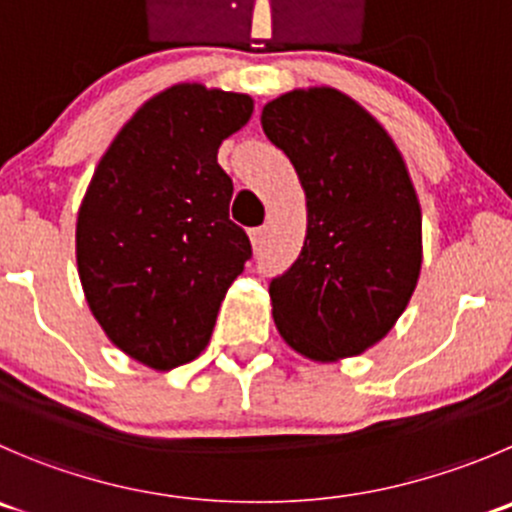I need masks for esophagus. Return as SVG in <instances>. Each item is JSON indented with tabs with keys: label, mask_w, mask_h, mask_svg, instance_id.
Here are the masks:
<instances>
[{
	"label": "esophagus",
	"mask_w": 512,
	"mask_h": 512,
	"mask_svg": "<svg viewBox=\"0 0 512 512\" xmlns=\"http://www.w3.org/2000/svg\"><path fill=\"white\" fill-rule=\"evenodd\" d=\"M265 227H255V230L250 232V240H252V247L255 250H262V245H265Z\"/></svg>",
	"instance_id": "34e87169"
}]
</instances>
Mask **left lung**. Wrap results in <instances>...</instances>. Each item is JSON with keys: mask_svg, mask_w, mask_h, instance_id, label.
Returning <instances> with one entry per match:
<instances>
[{"mask_svg": "<svg viewBox=\"0 0 512 512\" xmlns=\"http://www.w3.org/2000/svg\"><path fill=\"white\" fill-rule=\"evenodd\" d=\"M262 130L290 157L307 200L297 260L270 282L272 317L300 355L332 362L393 330L423 265V215L390 135L332 87L265 104Z\"/></svg>", "mask_w": 512, "mask_h": 512, "instance_id": "8db88e82", "label": "left lung"}]
</instances>
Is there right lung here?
<instances>
[{
	"mask_svg": "<svg viewBox=\"0 0 512 512\" xmlns=\"http://www.w3.org/2000/svg\"><path fill=\"white\" fill-rule=\"evenodd\" d=\"M250 117L247 94L175 84L132 114L94 170L77 215L79 280L109 340L142 365L195 360L252 257L217 165Z\"/></svg>",
	"mask_w": 512,
	"mask_h": 512,
	"instance_id": "add662e5",
	"label": "right lung"
}]
</instances>
